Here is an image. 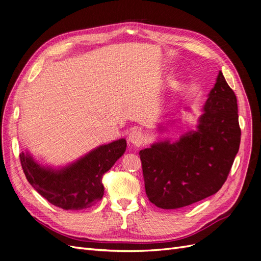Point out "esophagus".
Segmentation results:
<instances>
[{"label":"esophagus","instance_id":"esophagus-1","mask_svg":"<svg viewBox=\"0 0 261 261\" xmlns=\"http://www.w3.org/2000/svg\"><path fill=\"white\" fill-rule=\"evenodd\" d=\"M145 136L144 134L141 133L140 130L134 129L129 133L128 135V143L135 147H140L145 144Z\"/></svg>","mask_w":261,"mask_h":261}]
</instances>
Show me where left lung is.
<instances>
[{
  "mask_svg": "<svg viewBox=\"0 0 261 261\" xmlns=\"http://www.w3.org/2000/svg\"><path fill=\"white\" fill-rule=\"evenodd\" d=\"M238 112L235 93L220 70L197 129L139 151L148 199L162 209H177L216 194L239 152Z\"/></svg>",
  "mask_w": 261,
  "mask_h": 261,
  "instance_id": "1",
  "label": "left lung"
}]
</instances>
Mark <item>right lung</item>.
Segmentation results:
<instances>
[{
  "label": "right lung",
  "instance_id": "obj_1",
  "mask_svg": "<svg viewBox=\"0 0 261 261\" xmlns=\"http://www.w3.org/2000/svg\"><path fill=\"white\" fill-rule=\"evenodd\" d=\"M126 150L124 138L102 145L60 169L43 167L29 152L19 154L29 184L54 206L64 210L89 208L102 199V176Z\"/></svg>",
  "mask_w": 261,
  "mask_h": 261
}]
</instances>
